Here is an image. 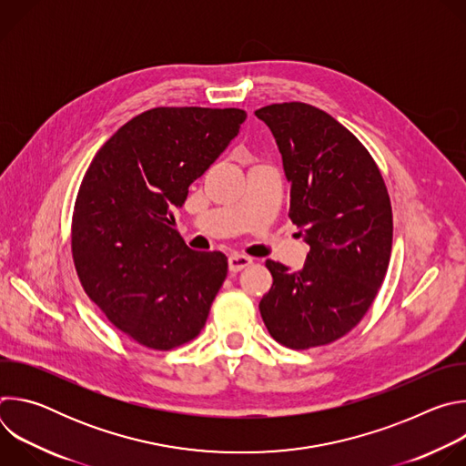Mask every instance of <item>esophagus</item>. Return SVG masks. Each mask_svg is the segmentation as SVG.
<instances>
[{
    "instance_id": "1",
    "label": "esophagus",
    "mask_w": 466,
    "mask_h": 466,
    "mask_svg": "<svg viewBox=\"0 0 466 466\" xmlns=\"http://www.w3.org/2000/svg\"><path fill=\"white\" fill-rule=\"evenodd\" d=\"M250 263H252V259L248 256H243V254H230L228 256V269L232 273H239L241 269L248 268Z\"/></svg>"
}]
</instances>
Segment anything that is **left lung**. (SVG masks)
<instances>
[{
	"mask_svg": "<svg viewBox=\"0 0 466 466\" xmlns=\"http://www.w3.org/2000/svg\"><path fill=\"white\" fill-rule=\"evenodd\" d=\"M273 132L289 182V219L309 245L304 268L268 259L273 286L259 313L275 341L308 350L358 326L383 284L392 210L383 177L352 132L291 101L254 112Z\"/></svg>",
	"mask_w": 466,
	"mask_h": 466,
	"instance_id": "1",
	"label": "left lung"
}]
</instances>
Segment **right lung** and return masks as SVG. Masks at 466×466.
Returning a JSON list of instances; mask_svg holds the SVG:
<instances>
[{
  "label": "right lung",
  "instance_id": "right-lung-1",
  "mask_svg": "<svg viewBox=\"0 0 466 466\" xmlns=\"http://www.w3.org/2000/svg\"><path fill=\"white\" fill-rule=\"evenodd\" d=\"M239 108L158 106L127 121L88 166L72 218V256L88 299L151 350L195 339L221 289L223 252L191 250L173 208L239 132Z\"/></svg>",
  "mask_w": 466,
  "mask_h": 466
}]
</instances>
